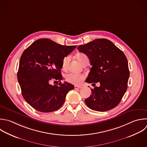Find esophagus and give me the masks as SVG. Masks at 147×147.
I'll return each mask as SVG.
<instances>
[{"instance_id": "1", "label": "esophagus", "mask_w": 147, "mask_h": 147, "mask_svg": "<svg viewBox=\"0 0 147 147\" xmlns=\"http://www.w3.org/2000/svg\"><path fill=\"white\" fill-rule=\"evenodd\" d=\"M82 88L81 86H75V89H76V90L80 89V88Z\"/></svg>"}]
</instances>
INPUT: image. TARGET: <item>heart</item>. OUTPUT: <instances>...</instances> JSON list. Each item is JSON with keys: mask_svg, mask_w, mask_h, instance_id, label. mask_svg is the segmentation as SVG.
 I'll use <instances>...</instances> for the list:
<instances>
[{"mask_svg": "<svg viewBox=\"0 0 147 147\" xmlns=\"http://www.w3.org/2000/svg\"><path fill=\"white\" fill-rule=\"evenodd\" d=\"M77 59L79 60V61L82 64L83 61L86 59H87V56L83 53L78 54L76 56ZM71 57L69 56H67L65 57L62 61V66L64 69H66L67 68L68 64L69 63V61L70 60ZM85 75L82 74H78L75 73L70 72L65 75V80L71 84H75V85H79L81 83L82 80L84 79Z\"/></svg>", "mask_w": 147, "mask_h": 147, "instance_id": "1", "label": "heart"}]
</instances>
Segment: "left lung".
<instances>
[{
  "instance_id": "1",
  "label": "left lung",
  "mask_w": 147,
  "mask_h": 147,
  "mask_svg": "<svg viewBox=\"0 0 147 147\" xmlns=\"http://www.w3.org/2000/svg\"><path fill=\"white\" fill-rule=\"evenodd\" d=\"M78 49L88 56L92 65L86 82L100 83L99 87L91 89L92 95L84 100L86 104L90 109L98 111L114 108L127 88L129 70L125 54L111 41L105 38L79 45Z\"/></svg>"
}]
</instances>
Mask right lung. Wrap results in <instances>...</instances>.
Segmentation results:
<instances>
[{"label": "right lung", "instance_id": "obj_1", "mask_svg": "<svg viewBox=\"0 0 147 147\" xmlns=\"http://www.w3.org/2000/svg\"><path fill=\"white\" fill-rule=\"evenodd\" d=\"M76 47L44 38L36 41L24 51L20 61L18 80L24 98L34 109L49 113L64 104L66 95L74 86L65 82L54 86L50 83L62 80L63 59Z\"/></svg>", "mask_w": 147, "mask_h": 147}]
</instances>
